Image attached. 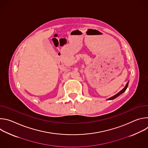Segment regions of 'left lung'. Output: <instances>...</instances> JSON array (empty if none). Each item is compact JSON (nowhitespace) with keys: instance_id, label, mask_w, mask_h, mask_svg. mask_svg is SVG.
Wrapping results in <instances>:
<instances>
[{"instance_id":"left-lung-1","label":"left lung","mask_w":148,"mask_h":148,"mask_svg":"<svg viewBox=\"0 0 148 148\" xmlns=\"http://www.w3.org/2000/svg\"><path fill=\"white\" fill-rule=\"evenodd\" d=\"M128 84H129V81L127 82V84H126V86H125V87L121 91H119L118 93H117L116 94H115V95H114V96H112V97H110V98H108L107 99V100H112V99H115V98H117L118 96H119L121 94H122V93H123L125 91H126V88H128Z\"/></svg>"}]
</instances>
